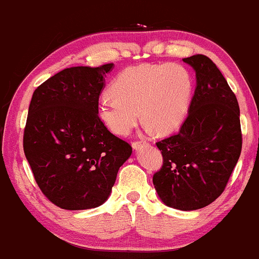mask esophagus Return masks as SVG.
I'll use <instances>...</instances> for the list:
<instances>
[{
	"instance_id": "esophagus-1",
	"label": "esophagus",
	"mask_w": 259,
	"mask_h": 259,
	"mask_svg": "<svg viewBox=\"0 0 259 259\" xmlns=\"http://www.w3.org/2000/svg\"><path fill=\"white\" fill-rule=\"evenodd\" d=\"M147 144V142H144V141H133L132 142V147H133V149H139L142 147V145H145Z\"/></svg>"
}]
</instances>
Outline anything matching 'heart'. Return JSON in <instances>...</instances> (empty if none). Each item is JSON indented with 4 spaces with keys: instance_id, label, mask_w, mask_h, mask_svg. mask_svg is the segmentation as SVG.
<instances>
[{
    "instance_id": "obj_1",
    "label": "heart",
    "mask_w": 259,
    "mask_h": 259,
    "mask_svg": "<svg viewBox=\"0 0 259 259\" xmlns=\"http://www.w3.org/2000/svg\"><path fill=\"white\" fill-rule=\"evenodd\" d=\"M194 76L181 63L128 66L98 103V117L111 132L126 136L142 118L160 135L181 126L189 111Z\"/></svg>"
}]
</instances>
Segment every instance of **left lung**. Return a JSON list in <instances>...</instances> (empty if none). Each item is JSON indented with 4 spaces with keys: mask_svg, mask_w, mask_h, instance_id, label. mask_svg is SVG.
<instances>
[{
    "mask_svg": "<svg viewBox=\"0 0 259 259\" xmlns=\"http://www.w3.org/2000/svg\"><path fill=\"white\" fill-rule=\"evenodd\" d=\"M196 71L189 114L178 133L157 142L162 166L153 183L169 207H205L226 189L241 154L240 109L215 64L203 54L184 58Z\"/></svg>",
    "mask_w": 259,
    "mask_h": 259,
    "instance_id": "8db88e82",
    "label": "left lung"
}]
</instances>
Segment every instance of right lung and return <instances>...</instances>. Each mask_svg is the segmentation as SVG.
<instances>
[{
  "mask_svg": "<svg viewBox=\"0 0 259 259\" xmlns=\"http://www.w3.org/2000/svg\"><path fill=\"white\" fill-rule=\"evenodd\" d=\"M112 63L64 69L32 94L23 147L36 183L64 209L98 207L132 154L98 117L104 76Z\"/></svg>",
  "mask_w": 259,
  "mask_h": 259,
  "instance_id": "right-lung-1",
  "label": "right lung"
}]
</instances>
